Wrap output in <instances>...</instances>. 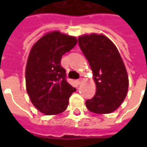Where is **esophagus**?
<instances>
[{
	"label": "esophagus",
	"mask_w": 147,
	"mask_h": 147,
	"mask_svg": "<svg viewBox=\"0 0 147 147\" xmlns=\"http://www.w3.org/2000/svg\"><path fill=\"white\" fill-rule=\"evenodd\" d=\"M77 83H78V84L80 85V83H82V78H80V79H79V80H77Z\"/></svg>",
	"instance_id": "34e87169"
}]
</instances>
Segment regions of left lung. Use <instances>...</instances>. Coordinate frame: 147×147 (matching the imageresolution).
I'll return each instance as SVG.
<instances>
[{"mask_svg":"<svg viewBox=\"0 0 147 147\" xmlns=\"http://www.w3.org/2000/svg\"><path fill=\"white\" fill-rule=\"evenodd\" d=\"M81 50L89 62L96 84V93L86 101L94 113H110L123 102L128 89V77L116 45L102 34H91L78 38Z\"/></svg>","mask_w":147,"mask_h":147,"instance_id":"1","label":"left lung"}]
</instances>
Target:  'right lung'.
Instances as JSON below:
<instances>
[{
	"label": "right lung",
	"mask_w": 147,
	"mask_h": 147,
	"mask_svg": "<svg viewBox=\"0 0 147 147\" xmlns=\"http://www.w3.org/2000/svg\"><path fill=\"white\" fill-rule=\"evenodd\" d=\"M77 39L59 31L46 34L33 45L26 67V86L34 107L45 115L64 112L76 90L66 80L61 66L62 56L76 45Z\"/></svg>",
	"instance_id": "obj_1"
}]
</instances>
